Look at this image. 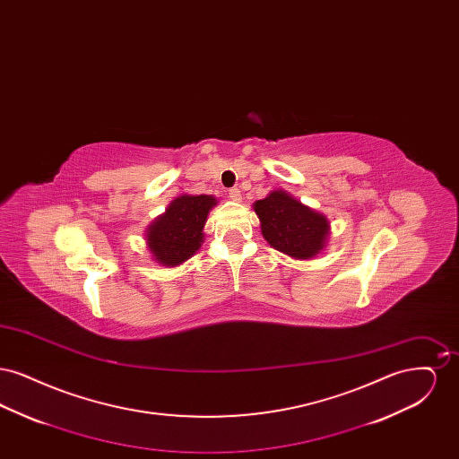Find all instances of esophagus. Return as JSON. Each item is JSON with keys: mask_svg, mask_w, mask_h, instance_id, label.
<instances>
[{"mask_svg": "<svg viewBox=\"0 0 459 459\" xmlns=\"http://www.w3.org/2000/svg\"><path fill=\"white\" fill-rule=\"evenodd\" d=\"M229 197L232 199V201H238L239 203L240 201V191L238 189V187H234V189H230L229 191Z\"/></svg>", "mask_w": 459, "mask_h": 459, "instance_id": "obj_1", "label": "esophagus"}]
</instances>
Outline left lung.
Listing matches in <instances>:
<instances>
[{"instance_id":"left-lung-1","label":"left lung","mask_w":459,"mask_h":459,"mask_svg":"<svg viewBox=\"0 0 459 459\" xmlns=\"http://www.w3.org/2000/svg\"><path fill=\"white\" fill-rule=\"evenodd\" d=\"M264 240L294 260H313L327 246L330 221L282 189L253 204Z\"/></svg>"}]
</instances>
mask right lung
Segmentation results:
<instances>
[{
  "label": "right lung",
  "mask_w": 459,
  "mask_h": 459,
  "mask_svg": "<svg viewBox=\"0 0 459 459\" xmlns=\"http://www.w3.org/2000/svg\"><path fill=\"white\" fill-rule=\"evenodd\" d=\"M217 197L210 195H182L175 197L165 213L148 225L146 247L152 260L161 266H178L196 255L204 242V223L210 210L217 206Z\"/></svg>",
  "instance_id": "add662e5"
}]
</instances>
